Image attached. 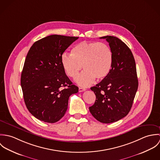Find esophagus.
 I'll use <instances>...</instances> for the list:
<instances>
[{
    "instance_id": "34e87169",
    "label": "esophagus",
    "mask_w": 160,
    "mask_h": 160,
    "mask_svg": "<svg viewBox=\"0 0 160 160\" xmlns=\"http://www.w3.org/2000/svg\"><path fill=\"white\" fill-rule=\"evenodd\" d=\"M86 89L83 88H79V92H81L85 91Z\"/></svg>"
}]
</instances>
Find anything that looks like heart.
Wrapping results in <instances>:
<instances>
[{
  "label": "heart",
  "instance_id": "1",
  "mask_svg": "<svg viewBox=\"0 0 160 160\" xmlns=\"http://www.w3.org/2000/svg\"><path fill=\"white\" fill-rule=\"evenodd\" d=\"M113 53L108 44L99 42L83 41L71 49V54L61 57L63 68L69 77L75 78L82 68L84 71L76 79L78 84L88 86L96 79L106 78L113 65Z\"/></svg>",
  "mask_w": 160,
  "mask_h": 160
}]
</instances>
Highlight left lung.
<instances>
[{
    "label": "left lung",
    "mask_w": 160,
    "mask_h": 160,
    "mask_svg": "<svg viewBox=\"0 0 160 160\" xmlns=\"http://www.w3.org/2000/svg\"><path fill=\"white\" fill-rule=\"evenodd\" d=\"M105 39L113 53V65L108 76L91 88L96 96L89 107L92 115L103 123H112L123 118L130 112L138 89L136 62L132 52L119 38Z\"/></svg>",
    "instance_id": "obj_1"
}]
</instances>
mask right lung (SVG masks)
<instances>
[{
  "instance_id": "right-lung-1",
  "label": "right lung",
  "mask_w": 160,
  "mask_h": 160,
  "mask_svg": "<svg viewBox=\"0 0 160 160\" xmlns=\"http://www.w3.org/2000/svg\"><path fill=\"white\" fill-rule=\"evenodd\" d=\"M78 38L50 35L35 42L26 55L21 76L23 98L29 112L42 121H58L69 96L78 92L61 62L63 52Z\"/></svg>"
}]
</instances>
